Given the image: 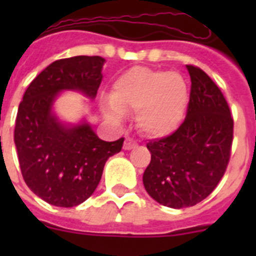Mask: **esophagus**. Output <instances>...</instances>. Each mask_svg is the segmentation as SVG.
I'll return each mask as SVG.
<instances>
[{"instance_id":"34e87169","label":"esophagus","mask_w":256,"mask_h":256,"mask_svg":"<svg viewBox=\"0 0 256 256\" xmlns=\"http://www.w3.org/2000/svg\"><path fill=\"white\" fill-rule=\"evenodd\" d=\"M136 146H137V142L133 138H130V137L126 138V141H124V150H132Z\"/></svg>"}]
</instances>
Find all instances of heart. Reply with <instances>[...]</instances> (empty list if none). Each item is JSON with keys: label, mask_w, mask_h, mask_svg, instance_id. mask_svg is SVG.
Returning a JSON list of instances; mask_svg holds the SVG:
<instances>
[{"label": "heart", "mask_w": 256, "mask_h": 256, "mask_svg": "<svg viewBox=\"0 0 256 256\" xmlns=\"http://www.w3.org/2000/svg\"><path fill=\"white\" fill-rule=\"evenodd\" d=\"M110 102L105 106L106 116L120 120L124 112L137 110V126L148 137H165L182 123L188 90L178 73L136 66L115 80Z\"/></svg>", "instance_id": "obj_1"}]
</instances>
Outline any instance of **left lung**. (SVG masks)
Listing matches in <instances>:
<instances>
[{
	"mask_svg": "<svg viewBox=\"0 0 256 256\" xmlns=\"http://www.w3.org/2000/svg\"><path fill=\"white\" fill-rule=\"evenodd\" d=\"M191 92L183 123L172 134L148 144L151 162L144 186L159 204L194 206L218 186L230 162L234 118L218 86L195 65H187Z\"/></svg>",
	"mask_w": 256,
	"mask_h": 256,
	"instance_id": "left-lung-1",
	"label": "left lung"
}]
</instances>
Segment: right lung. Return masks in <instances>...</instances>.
Returning a JSON list of instances; mask_svg holds the SVG:
<instances>
[{
	"label": "right lung",
	"mask_w": 256,
	"mask_h": 256,
	"mask_svg": "<svg viewBox=\"0 0 256 256\" xmlns=\"http://www.w3.org/2000/svg\"><path fill=\"white\" fill-rule=\"evenodd\" d=\"M101 56L54 61L36 76L18 108L14 140L26 186L55 206L82 204L96 190L106 160L123 148L124 138L106 142L87 123L66 126L52 114L62 90L94 98L102 80Z\"/></svg>",
	"instance_id": "obj_1"
}]
</instances>
